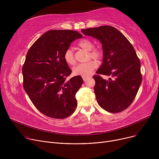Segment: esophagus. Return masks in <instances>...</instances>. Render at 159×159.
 Segmentation results:
<instances>
[{
  "label": "esophagus",
  "instance_id": "esophagus-1",
  "mask_svg": "<svg viewBox=\"0 0 159 159\" xmlns=\"http://www.w3.org/2000/svg\"><path fill=\"white\" fill-rule=\"evenodd\" d=\"M88 78V77H82V79L84 81H86Z\"/></svg>",
  "mask_w": 159,
  "mask_h": 159
}]
</instances>
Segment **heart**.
Instances as JSON below:
<instances>
[{
	"label": "heart",
	"mask_w": 159,
	"mask_h": 159,
	"mask_svg": "<svg viewBox=\"0 0 159 159\" xmlns=\"http://www.w3.org/2000/svg\"><path fill=\"white\" fill-rule=\"evenodd\" d=\"M79 46L82 49L89 51V58H93L96 60H100L103 56L102 49L99 48H93V44L90 40L84 39L81 40ZM64 59L67 64L74 65L75 64V58L71 49H67L64 53ZM97 67V63L93 60L89 61L84 63L78 64L73 69V72L75 75H80L85 77L89 75Z\"/></svg>",
	"instance_id": "heart-1"
}]
</instances>
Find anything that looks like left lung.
Here are the masks:
<instances>
[{
  "instance_id": "8db88e82",
  "label": "left lung",
  "mask_w": 159,
  "mask_h": 159,
  "mask_svg": "<svg viewBox=\"0 0 159 159\" xmlns=\"http://www.w3.org/2000/svg\"><path fill=\"white\" fill-rule=\"evenodd\" d=\"M98 39L103 50L102 64L97 71L94 91L98 105L110 113L124 110L135 99L142 82L140 62L129 41L111 26L81 30ZM110 76L107 80L99 75Z\"/></svg>"
}]
</instances>
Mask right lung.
Wrapping results in <instances>:
<instances>
[{
  "label": "right lung",
  "mask_w": 159,
  "mask_h": 159,
  "mask_svg": "<svg viewBox=\"0 0 159 159\" xmlns=\"http://www.w3.org/2000/svg\"><path fill=\"white\" fill-rule=\"evenodd\" d=\"M82 35L73 30H50L31 46L22 66L23 88L37 109L49 117L62 119L76 109L75 94L83 80L78 75L67 80L71 70L64 53Z\"/></svg>",
  "instance_id": "add662e5"
}]
</instances>
